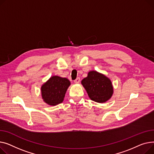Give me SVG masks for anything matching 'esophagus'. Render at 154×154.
I'll list each match as a JSON object with an SVG mask.
<instances>
[{"instance_id": "obj_1", "label": "esophagus", "mask_w": 154, "mask_h": 154, "mask_svg": "<svg viewBox=\"0 0 154 154\" xmlns=\"http://www.w3.org/2000/svg\"><path fill=\"white\" fill-rule=\"evenodd\" d=\"M75 83H79L80 82V78H77L75 81H74Z\"/></svg>"}]
</instances>
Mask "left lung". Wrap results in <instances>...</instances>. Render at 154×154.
<instances>
[{"instance_id": "8db88e82", "label": "left lung", "mask_w": 154, "mask_h": 154, "mask_svg": "<svg viewBox=\"0 0 154 154\" xmlns=\"http://www.w3.org/2000/svg\"><path fill=\"white\" fill-rule=\"evenodd\" d=\"M81 85L89 98L96 103H106L111 98L114 93L111 79L94 70L88 72L87 77L81 81Z\"/></svg>"}]
</instances>
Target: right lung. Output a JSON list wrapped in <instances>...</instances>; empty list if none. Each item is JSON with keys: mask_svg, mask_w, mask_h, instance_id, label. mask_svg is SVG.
Instances as JSON below:
<instances>
[{"mask_svg": "<svg viewBox=\"0 0 154 154\" xmlns=\"http://www.w3.org/2000/svg\"><path fill=\"white\" fill-rule=\"evenodd\" d=\"M71 83L68 79L58 76H52L41 86L43 101L50 106L61 103Z\"/></svg>", "mask_w": 154, "mask_h": 154, "instance_id": "right-lung-1", "label": "right lung"}]
</instances>
